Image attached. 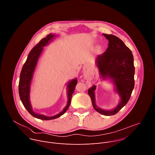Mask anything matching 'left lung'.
Here are the masks:
<instances>
[{"label":"left lung","instance_id":"left-lung-1","mask_svg":"<svg viewBox=\"0 0 155 155\" xmlns=\"http://www.w3.org/2000/svg\"><path fill=\"white\" fill-rule=\"evenodd\" d=\"M108 40L106 51L96 58V65L103 80L111 79L121 101L115 108L105 110L96 105L95 85L88 90L94 108L99 114L111 116L117 114L129 101L134 87V57L130 50L115 35L103 34Z\"/></svg>","mask_w":155,"mask_h":155}]
</instances>
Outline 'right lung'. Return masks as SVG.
<instances>
[{"mask_svg":"<svg viewBox=\"0 0 155 155\" xmlns=\"http://www.w3.org/2000/svg\"><path fill=\"white\" fill-rule=\"evenodd\" d=\"M55 35H52L51 34L48 35L45 38L41 39L39 43L31 50L30 53L28 54L26 61L22 68L19 81V94L21 99V101L23 103L25 107L28 111V112L34 117L43 120H50L57 118L61 115H62L68 109L70 106L71 98L72 94L75 89V86L77 84V79L75 78L71 80L68 85V101L67 105L63 109L62 111L59 114L52 116V117H47L43 115H40L35 113L32 108V106L30 102L29 99V93H30V88L32 78L34 75V71L35 69L36 65L38 60V58L43 51V47L47 45L49 41H51Z\"/></svg>","mask_w":155,"mask_h":155,"instance_id":"add662e5","label":"right lung"}]
</instances>
